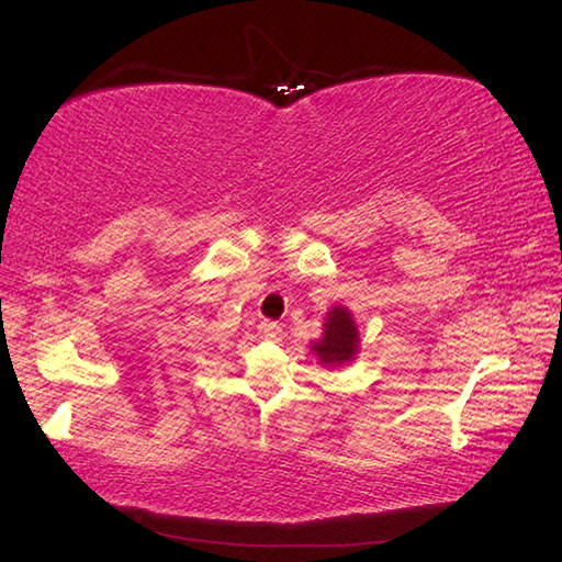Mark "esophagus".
<instances>
[{
	"instance_id": "obj_1",
	"label": "esophagus",
	"mask_w": 562,
	"mask_h": 562,
	"mask_svg": "<svg viewBox=\"0 0 562 562\" xmlns=\"http://www.w3.org/2000/svg\"><path fill=\"white\" fill-rule=\"evenodd\" d=\"M259 334L265 336V339H269V341H279V339H281V334H283V329H281V324H279V322L265 319V322L259 324Z\"/></svg>"
}]
</instances>
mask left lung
Segmentation results:
<instances>
[{
  "mask_svg": "<svg viewBox=\"0 0 562 562\" xmlns=\"http://www.w3.org/2000/svg\"><path fill=\"white\" fill-rule=\"evenodd\" d=\"M313 351L327 366H341L346 360H353L358 351V329L348 310H331L324 322V339L313 346Z\"/></svg>",
  "mask_w": 562,
  "mask_h": 562,
  "instance_id": "obj_1",
  "label": "left lung"
}]
</instances>
